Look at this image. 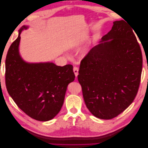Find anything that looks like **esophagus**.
I'll return each mask as SVG.
<instances>
[{
  "label": "esophagus",
  "instance_id": "obj_1",
  "mask_svg": "<svg viewBox=\"0 0 148 148\" xmlns=\"http://www.w3.org/2000/svg\"><path fill=\"white\" fill-rule=\"evenodd\" d=\"M78 68L77 66H74L73 67V71H74V73L76 76V77H77V76L78 75Z\"/></svg>",
  "mask_w": 148,
  "mask_h": 148
}]
</instances>
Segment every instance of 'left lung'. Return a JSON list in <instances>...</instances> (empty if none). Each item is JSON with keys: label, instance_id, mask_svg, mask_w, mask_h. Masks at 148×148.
<instances>
[{"label": "left lung", "instance_id": "left-lung-1", "mask_svg": "<svg viewBox=\"0 0 148 148\" xmlns=\"http://www.w3.org/2000/svg\"><path fill=\"white\" fill-rule=\"evenodd\" d=\"M132 29L124 20L114 21L101 43L92 47L80 63L78 80L84 102L99 119L117 117L137 95L143 57Z\"/></svg>", "mask_w": 148, "mask_h": 148}]
</instances>
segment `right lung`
<instances>
[{
	"label": "right lung",
	"mask_w": 148,
	"mask_h": 148,
	"mask_svg": "<svg viewBox=\"0 0 148 148\" xmlns=\"http://www.w3.org/2000/svg\"><path fill=\"white\" fill-rule=\"evenodd\" d=\"M12 42L5 60V85L17 106L29 117L48 121L59 112L67 86L74 81L73 66L53 63L28 64L21 59L18 46L20 34Z\"/></svg>",
	"instance_id": "add662e5"
}]
</instances>
